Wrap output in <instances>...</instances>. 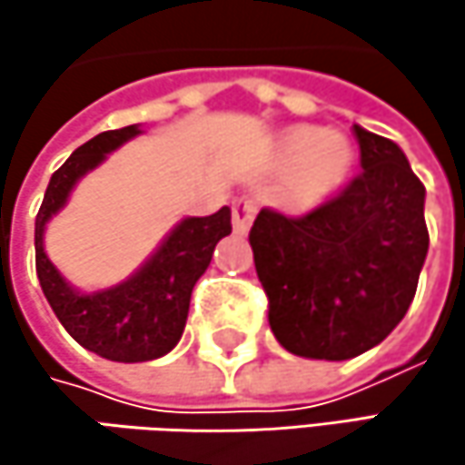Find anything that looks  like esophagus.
Masks as SVG:
<instances>
[{
	"label": "esophagus",
	"mask_w": 465,
	"mask_h": 465,
	"mask_svg": "<svg viewBox=\"0 0 465 465\" xmlns=\"http://www.w3.org/2000/svg\"><path fill=\"white\" fill-rule=\"evenodd\" d=\"M255 202L252 199H236L232 207V221H233V232L236 233H247L252 218H255Z\"/></svg>",
	"instance_id": "esophagus-1"
}]
</instances>
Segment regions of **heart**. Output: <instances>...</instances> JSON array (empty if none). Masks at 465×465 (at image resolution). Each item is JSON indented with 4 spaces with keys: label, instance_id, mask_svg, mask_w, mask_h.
Here are the masks:
<instances>
[{
    "label": "heart",
    "instance_id": "b5f03b06",
    "mask_svg": "<svg viewBox=\"0 0 465 465\" xmlns=\"http://www.w3.org/2000/svg\"><path fill=\"white\" fill-rule=\"evenodd\" d=\"M274 161L288 169V199L310 210L336 193L355 163V147L347 134L318 126H291L274 142Z\"/></svg>",
    "mask_w": 465,
    "mask_h": 465
}]
</instances>
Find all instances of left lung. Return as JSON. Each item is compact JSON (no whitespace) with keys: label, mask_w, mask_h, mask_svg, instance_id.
Wrapping results in <instances>:
<instances>
[{"label":"left lung","mask_w":465,"mask_h":465,"mask_svg":"<svg viewBox=\"0 0 465 465\" xmlns=\"http://www.w3.org/2000/svg\"><path fill=\"white\" fill-rule=\"evenodd\" d=\"M361 174L318 210H261L250 247L277 341L302 358L347 361L407 315L428 252L425 188L396 142L355 126Z\"/></svg>","instance_id":"obj_1"}]
</instances>
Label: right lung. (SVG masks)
Returning a JSON list of instances; mask_svg holds the SVG:
<instances>
[{
	"label": "right lung",
	"instance_id": "obj_1",
	"mask_svg": "<svg viewBox=\"0 0 465 465\" xmlns=\"http://www.w3.org/2000/svg\"><path fill=\"white\" fill-rule=\"evenodd\" d=\"M137 134L142 129L134 124L80 144L53 172L35 221L37 277L47 304L77 344L118 363L155 361L180 341L193 285L207 272L215 244L232 233V210L223 207L207 218L180 221L140 269L113 288L83 293L61 277L45 252L47 221L66 204L83 174Z\"/></svg>",
	"mask_w": 465,
	"mask_h": 465
}]
</instances>
